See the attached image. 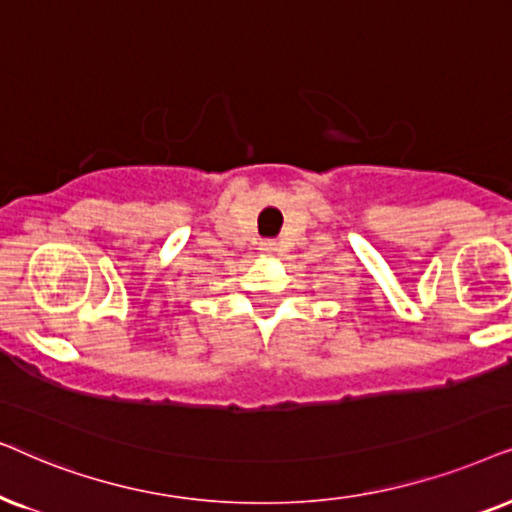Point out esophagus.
I'll list each match as a JSON object with an SVG mask.
<instances>
[{"label":"esophagus","instance_id":"esophagus-1","mask_svg":"<svg viewBox=\"0 0 512 512\" xmlns=\"http://www.w3.org/2000/svg\"><path fill=\"white\" fill-rule=\"evenodd\" d=\"M260 250L264 252V255H276L278 243H276V241H262V243H260Z\"/></svg>","mask_w":512,"mask_h":512}]
</instances>
